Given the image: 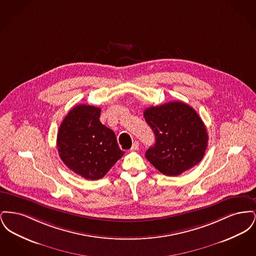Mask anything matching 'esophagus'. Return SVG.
Segmentation results:
<instances>
[{
	"mask_svg": "<svg viewBox=\"0 0 256 256\" xmlns=\"http://www.w3.org/2000/svg\"><path fill=\"white\" fill-rule=\"evenodd\" d=\"M138 148H139V143L137 142V141H135L134 142V144H132V150H138Z\"/></svg>",
	"mask_w": 256,
	"mask_h": 256,
	"instance_id": "34e87169",
	"label": "esophagus"
}]
</instances>
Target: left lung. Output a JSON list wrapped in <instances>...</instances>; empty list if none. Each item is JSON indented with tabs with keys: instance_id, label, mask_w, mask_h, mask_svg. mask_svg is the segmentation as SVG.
Listing matches in <instances>:
<instances>
[{
	"instance_id": "8db88e82",
	"label": "left lung",
	"mask_w": 256,
	"mask_h": 256,
	"mask_svg": "<svg viewBox=\"0 0 256 256\" xmlns=\"http://www.w3.org/2000/svg\"><path fill=\"white\" fill-rule=\"evenodd\" d=\"M144 117L156 135L154 145L145 156L160 172L176 176L200 162L208 134L194 108L182 102H170L148 108Z\"/></svg>"
}]
</instances>
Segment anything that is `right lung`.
I'll return each mask as SVG.
<instances>
[{
    "instance_id": "right-lung-1",
    "label": "right lung",
    "mask_w": 256,
    "mask_h": 256,
    "mask_svg": "<svg viewBox=\"0 0 256 256\" xmlns=\"http://www.w3.org/2000/svg\"><path fill=\"white\" fill-rule=\"evenodd\" d=\"M100 108L76 106L61 122L56 146L63 163L87 180L104 178L122 158L115 134L100 122Z\"/></svg>"
}]
</instances>
